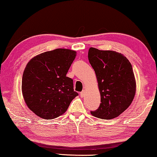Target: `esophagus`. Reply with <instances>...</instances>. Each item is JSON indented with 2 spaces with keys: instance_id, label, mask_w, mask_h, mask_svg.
I'll return each instance as SVG.
<instances>
[{
  "instance_id": "obj_1",
  "label": "esophagus",
  "mask_w": 157,
  "mask_h": 157,
  "mask_svg": "<svg viewBox=\"0 0 157 157\" xmlns=\"http://www.w3.org/2000/svg\"><path fill=\"white\" fill-rule=\"evenodd\" d=\"M84 91H82V92H80V96L82 98V97H84Z\"/></svg>"
}]
</instances>
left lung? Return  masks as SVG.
I'll use <instances>...</instances> for the list:
<instances>
[{"instance_id": "left-lung-1", "label": "left lung", "mask_w": 157, "mask_h": 157, "mask_svg": "<svg viewBox=\"0 0 157 157\" xmlns=\"http://www.w3.org/2000/svg\"><path fill=\"white\" fill-rule=\"evenodd\" d=\"M88 59L95 71L101 102L91 114L103 119L115 118L128 108L135 96L132 66L121 53L94 47L89 49Z\"/></svg>"}]
</instances>
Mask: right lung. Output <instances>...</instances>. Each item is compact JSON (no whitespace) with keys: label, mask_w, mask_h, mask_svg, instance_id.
I'll list each match as a JSON object with an SVG mask.
<instances>
[{"label":"right lung","mask_w":157,"mask_h":157,"mask_svg":"<svg viewBox=\"0 0 157 157\" xmlns=\"http://www.w3.org/2000/svg\"><path fill=\"white\" fill-rule=\"evenodd\" d=\"M75 56V51L56 49L34 56L27 63L22 77V94L28 108L40 117L61 116L78 96L73 80L66 77Z\"/></svg>","instance_id":"obj_1"}]
</instances>
